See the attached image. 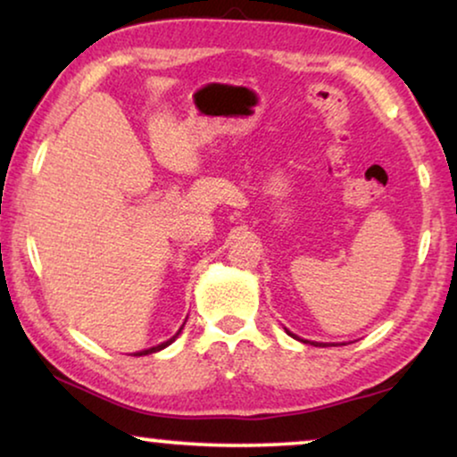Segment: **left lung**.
Wrapping results in <instances>:
<instances>
[{
	"instance_id": "obj_1",
	"label": "left lung",
	"mask_w": 457,
	"mask_h": 457,
	"mask_svg": "<svg viewBox=\"0 0 457 457\" xmlns=\"http://www.w3.org/2000/svg\"><path fill=\"white\" fill-rule=\"evenodd\" d=\"M286 332H288V330H286ZM288 334H290V337H292V338H296V337H295V334H292V332H288ZM303 343H307V340H303ZM312 345H315V346H328L326 343H312Z\"/></svg>"
}]
</instances>
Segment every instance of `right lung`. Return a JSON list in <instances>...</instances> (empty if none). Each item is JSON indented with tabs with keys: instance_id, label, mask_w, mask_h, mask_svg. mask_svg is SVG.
Returning a JSON list of instances; mask_svg holds the SVG:
<instances>
[{
	"instance_id": "add662e5",
	"label": "right lung",
	"mask_w": 457,
	"mask_h": 457,
	"mask_svg": "<svg viewBox=\"0 0 457 457\" xmlns=\"http://www.w3.org/2000/svg\"><path fill=\"white\" fill-rule=\"evenodd\" d=\"M181 328H184V326H181ZM181 328H179V330H178V334H175V337H171V338H169V340H165V343H161V345H156V346H150V349H144V351H139V353H136V355H150V353H156V351L165 349V346H169V345H171V343H173V340L179 337Z\"/></svg>"
}]
</instances>
